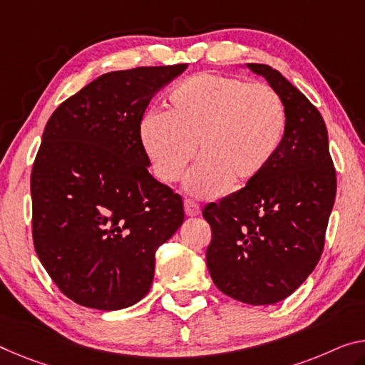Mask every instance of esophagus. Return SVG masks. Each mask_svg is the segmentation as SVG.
Instances as JSON below:
<instances>
[{"instance_id":"obj_1","label":"esophagus","mask_w":365,"mask_h":365,"mask_svg":"<svg viewBox=\"0 0 365 365\" xmlns=\"http://www.w3.org/2000/svg\"><path fill=\"white\" fill-rule=\"evenodd\" d=\"M184 210H186V215L187 217H197L200 214V207L197 202L186 199L184 200Z\"/></svg>"}]
</instances>
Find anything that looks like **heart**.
Here are the masks:
<instances>
[{
  "label": "heart",
  "mask_w": 365,
  "mask_h": 365,
  "mask_svg": "<svg viewBox=\"0 0 365 365\" xmlns=\"http://www.w3.org/2000/svg\"><path fill=\"white\" fill-rule=\"evenodd\" d=\"M285 128L287 112L276 89L204 73L173 88L165 112H147L138 137L155 176L168 184L182 178L199 145L202 161L187 189L214 197L230 181L243 186L259 178L277 156Z\"/></svg>",
  "instance_id": "1"
}]
</instances>
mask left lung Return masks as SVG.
<instances>
[{"instance_id": "8db88e82", "label": "left lung", "mask_w": 365, "mask_h": 365, "mask_svg": "<svg viewBox=\"0 0 365 365\" xmlns=\"http://www.w3.org/2000/svg\"><path fill=\"white\" fill-rule=\"evenodd\" d=\"M246 66L282 98L287 128L259 178L204 207L212 228L205 259L223 294L248 305H272L295 292L322 257L336 171L315 106L272 66Z\"/></svg>"}]
</instances>
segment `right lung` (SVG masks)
Instances as JSON below:
<instances>
[{
	"label": "right lung",
	"instance_id": "add662e5",
	"mask_svg": "<svg viewBox=\"0 0 365 365\" xmlns=\"http://www.w3.org/2000/svg\"><path fill=\"white\" fill-rule=\"evenodd\" d=\"M186 68L106 73L50 115L31 175L34 248L78 305L142 300L156 250L184 222L181 195L148 173L138 127L153 94Z\"/></svg>",
	"mask_w": 365,
	"mask_h": 365
}]
</instances>
